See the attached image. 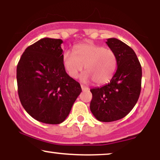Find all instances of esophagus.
Masks as SVG:
<instances>
[{"label": "esophagus", "instance_id": "1", "mask_svg": "<svg viewBox=\"0 0 160 160\" xmlns=\"http://www.w3.org/2000/svg\"><path fill=\"white\" fill-rule=\"evenodd\" d=\"M81 88H82V90H88V89H89V88L86 87V86H83V85H81Z\"/></svg>", "mask_w": 160, "mask_h": 160}]
</instances>
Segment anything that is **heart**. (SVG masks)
I'll use <instances>...</instances> for the list:
<instances>
[{"mask_svg":"<svg viewBox=\"0 0 160 160\" xmlns=\"http://www.w3.org/2000/svg\"><path fill=\"white\" fill-rule=\"evenodd\" d=\"M63 65L71 78H77L84 65L86 72L81 76L82 81L94 80L96 84H104L113 78L117 61L114 52L92 43L77 45L73 52L64 53Z\"/></svg>","mask_w":160,"mask_h":160,"instance_id":"obj_1","label":"heart"}]
</instances>
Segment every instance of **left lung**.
Wrapping results in <instances>:
<instances>
[{
  "label": "left lung",
  "instance_id": "obj_1",
  "mask_svg": "<svg viewBox=\"0 0 160 160\" xmlns=\"http://www.w3.org/2000/svg\"><path fill=\"white\" fill-rule=\"evenodd\" d=\"M106 43L115 53L117 69L108 84L90 89V111L101 122H113L126 117L136 104L142 70L131 47L117 38H108Z\"/></svg>",
  "mask_w": 160,
  "mask_h": 160
}]
</instances>
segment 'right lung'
<instances>
[{"instance_id":"1","label":"right lung","mask_w":160,"mask_h":160,"mask_svg":"<svg viewBox=\"0 0 160 160\" xmlns=\"http://www.w3.org/2000/svg\"><path fill=\"white\" fill-rule=\"evenodd\" d=\"M61 39L42 38L27 47L16 69L18 93L31 117L47 124H59L68 116L82 92L66 73Z\"/></svg>"}]
</instances>
